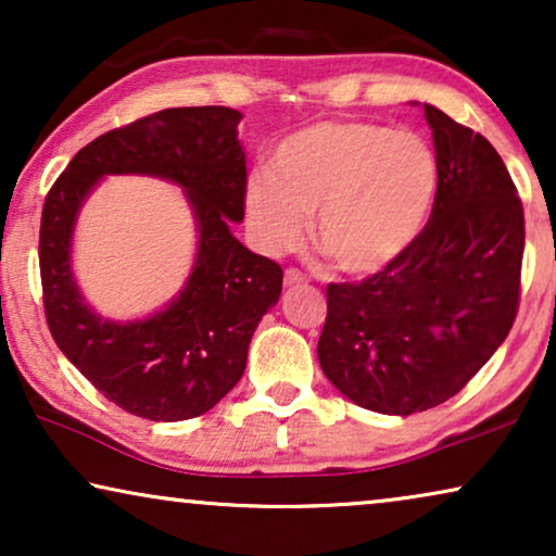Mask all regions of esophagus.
I'll return each mask as SVG.
<instances>
[{
	"mask_svg": "<svg viewBox=\"0 0 556 556\" xmlns=\"http://www.w3.org/2000/svg\"><path fill=\"white\" fill-rule=\"evenodd\" d=\"M306 276H303L301 270H295V268H288L286 270V276H283V283L291 288V286H301V283H306Z\"/></svg>",
	"mask_w": 556,
	"mask_h": 556,
	"instance_id": "34e87169",
	"label": "esophagus"
}]
</instances>
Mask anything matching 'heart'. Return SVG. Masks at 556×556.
Listing matches in <instances>:
<instances>
[{
	"instance_id": "b5f03b06",
	"label": "heart",
	"mask_w": 556,
	"mask_h": 556,
	"mask_svg": "<svg viewBox=\"0 0 556 556\" xmlns=\"http://www.w3.org/2000/svg\"><path fill=\"white\" fill-rule=\"evenodd\" d=\"M438 156L422 136L367 124L318 121L286 136L273 172L255 169L245 215L265 250L303 238L316 210L318 248L339 270H384L420 238L438 194Z\"/></svg>"
}]
</instances>
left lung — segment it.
I'll return each mask as SVG.
<instances>
[{
    "mask_svg": "<svg viewBox=\"0 0 556 556\" xmlns=\"http://www.w3.org/2000/svg\"><path fill=\"white\" fill-rule=\"evenodd\" d=\"M438 156L428 225L362 283H329L318 364L337 390L382 415L422 413L476 377L511 331L521 291L523 207L481 134L422 105Z\"/></svg>",
    "mask_w": 556,
    "mask_h": 556,
    "instance_id": "8db88e82",
    "label": "left lung"
}]
</instances>
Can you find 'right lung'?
Masks as SVG:
<instances>
[{
	"label": "right lung",
	"instance_id": "1",
	"mask_svg": "<svg viewBox=\"0 0 556 556\" xmlns=\"http://www.w3.org/2000/svg\"><path fill=\"white\" fill-rule=\"evenodd\" d=\"M242 113L225 105L166 109L83 147L45 197L40 276L52 339L80 375L143 420L179 422L207 413L240 382L250 339L278 303L283 270L235 238L245 217ZM109 173H147L186 189L201 242L186 288L141 323H109L72 278L77 212Z\"/></svg>",
	"mask_w": 556,
	"mask_h": 556
}]
</instances>
